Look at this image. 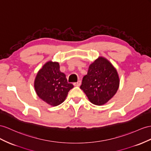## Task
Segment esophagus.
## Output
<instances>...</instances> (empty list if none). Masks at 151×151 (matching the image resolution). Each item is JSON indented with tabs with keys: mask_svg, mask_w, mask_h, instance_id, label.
<instances>
[{
	"mask_svg": "<svg viewBox=\"0 0 151 151\" xmlns=\"http://www.w3.org/2000/svg\"><path fill=\"white\" fill-rule=\"evenodd\" d=\"M81 83H82V82H81V81H80V80H79V81H78V82H76V83H73V85H74L75 86H76V87H79V86H80Z\"/></svg>",
	"mask_w": 151,
	"mask_h": 151,
	"instance_id": "obj_1",
	"label": "esophagus"
}]
</instances>
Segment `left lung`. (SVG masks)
I'll return each mask as SVG.
<instances>
[{
    "label": "left lung",
    "mask_w": 151,
    "mask_h": 151,
    "mask_svg": "<svg viewBox=\"0 0 151 151\" xmlns=\"http://www.w3.org/2000/svg\"><path fill=\"white\" fill-rule=\"evenodd\" d=\"M119 86V78L116 69L109 60L99 57L90 65L80 88L92 103L103 105L115 95Z\"/></svg>",
    "instance_id": "obj_1"
}]
</instances>
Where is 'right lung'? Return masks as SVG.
<instances>
[{"label":"right lung","instance_id":"obj_1","mask_svg":"<svg viewBox=\"0 0 151 151\" xmlns=\"http://www.w3.org/2000/svg\"><path fill=\"white\" fill-rule=\"evenodd\" d=\"M34 87L42 100L56 106L64 102L73 86L68 83L65 75L60 71L59 63L50 61L37 73Z\"/></svg>","mask_w":151,"mask_h":151}]
</instances>
